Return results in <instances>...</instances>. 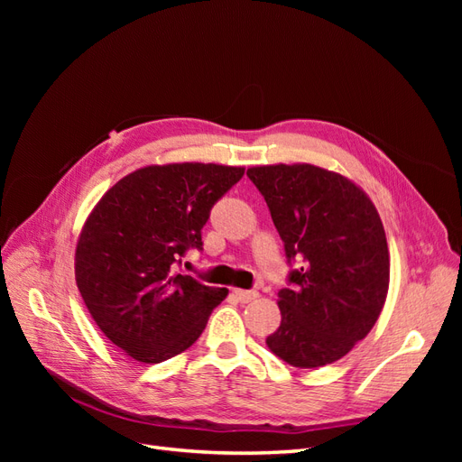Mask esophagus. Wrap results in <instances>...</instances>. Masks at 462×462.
Wrapping results in <instances>:
<instances>
[{
  "label": "esophagus",
  "instance_id": "34e87169",
  "mask_svg": "<svg viewBox=\"0 0 462 462\" xmlns=\"http://www.w3.org/2000/svg\"><path fill=\"white\" fill-rule=\"evenodd\" d=\"M233 297L236 300H241V302H250V300L258 299V292L256 291H245V289H233Z\"/></svg>",
  "mask_w": 462,
  "mask_h": 462
}]
</instances>
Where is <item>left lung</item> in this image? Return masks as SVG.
Here are the masks:
<instances>
[{"mask_svg":"<svg viewBox=\"0 0 462 462\" xmlns=\"http://www.w3.org/2000/svg\"><path fill=\"white\" fill-rule=\"evenodd\" d=\"M289 260L279 291L282 324L270 351L295 368L343 358L380 318L389 291V248L380 214L351 179L312 163L248 167Z\"/></svg>","mask_w":462,"mask_h":462,"instance_id":"obj_1","label":"left lung"}]
</instances>
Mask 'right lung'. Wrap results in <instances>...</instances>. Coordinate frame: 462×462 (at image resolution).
<instances>
[{"mask_svg": "<svg viewBox=\"0 0 462 462\" xmlns=\"http://www.w3.org/2000/svg\"><path fill=\"white\" fill-rule=\"evenodd\" d=\"M243 173L199 162L146 165L92 208L75 248L77 287L96 326L127 356L158 365L187 351L227 297L175 263L202 246L209 209Z\"/></svg>", "mask_w": 462, "mask_h": 462, "instance_id": "1", "label": "right lung"}]
</instances>
